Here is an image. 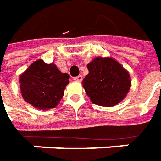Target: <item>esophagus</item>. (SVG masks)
Here are the masks:
<instances>
[{"instance_id":"1","label":"esophagus","mask_w":161,"mask_h":161,"mask_svg":"<svg viewBox=\"0 0 161 161\" xmlns=\"http://www.w3.org/2000/svg\"><path fill=\"white\" fill-rule=\"evenodd\" d=\"M74 80L75 81V82H82V80H83V76H82V75L75 76V77H74Z\"/></svg>"}]
</instances>
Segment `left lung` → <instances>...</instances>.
I'll return each mask as SVG.
<instances>
[{
	"label": "left lung",
	"instance_id": "8db88e82",
	"mask_svg": "<svg viewBox=\"0 0 161 161\" xmlns=\"http://www.w3.org/2000/svg\"><path fill=\"white\" fill-rule=\"evenodd\" d=\"M83 80L86 93L94 104L114 106L123 100L130 87L129 73L111 58H96L87 65Z\"/></svg>",
	"mask_w": 161,
	"mask_h": 161
}]
</instances>
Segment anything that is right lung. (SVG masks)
<instances>
[{
    "mask_svg": "<svg viewBox=\"0 0 161 161\" xmlns=\"http://www.w3.org/2000/svg\"><path fill=\"white\" fill-rule=\"evenodd\" d=\"M21 95L34 107L47 110L56 107L69 83V75L61 73L54 64L39 59L19 76Z\"/></svg>",
    "mask_w": 161,
    "mask_h": 161,
    "instance_id": "right-lung-1",
    "label": "right lung"
}]
</instances>
